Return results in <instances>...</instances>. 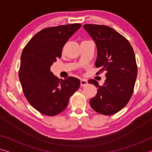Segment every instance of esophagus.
Masks as SVG:
<instances>
[{"instance_id": "34e87169", "label": "esophagus", "mask_w": 152, "mask_h": 152, "mask_svg": "<svg viewBox=\"0 0 152 152\" xmlns=\"http://www.w3.org/2000/svg\"><path fill=\"white\" fill-rule=\"evenodd\" d=\"M88 84V81L86 79H82L80 80V86H85Z\"/></svg>"}]
</instances>
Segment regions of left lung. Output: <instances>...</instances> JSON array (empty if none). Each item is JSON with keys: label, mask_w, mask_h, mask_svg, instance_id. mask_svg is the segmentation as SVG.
<instances>
[{"label": "left lung", "mask_w": 152, "mask_h": 152, "mask_svg": "<svg viewBox=\"0 0 152 152\" xmlns=\"http://www.w3.org/2000/svg\"><path fill=\"white\" fill-rule=\"evenodd\" d=\"M83 27L96 43L95 66L101 68L97 74L106 72L103 85L89 80L88 83L98 88L90 105L100 114L112 115L125 107L133 94L137 75L134 51L129 41L113 28L94 24Z\"/></svg>", "instance_id": "8db88e82"}]
</instances>
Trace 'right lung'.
<instances>
[{"instance_id":"right-lung-1","label":"right lung","mask_w":152,"mask_h":152,"mask_svg":"<svg viewBox=\"0 0 152 152\" xmlns=\"http://www.w3.org/2000/svg\"><path fill=\"white\" fill-rule=\"evenodd\" d=\"M80 23L45 28L33 36L20 56L19 78L28 102L43 115L55 116L68 106L69 99L79 88L74 77L60 80L50 68L60 58L64 45L81 27Z\"/></svg>"}]
</instances>
